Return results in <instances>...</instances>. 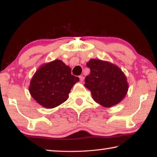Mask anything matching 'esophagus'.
Instances as JSON below:
<instances>
[{
	"label": "esophagus",
	"mask_w": 157,
	"mask_h": 157,
	"mask_svg": "<svg viewBox=\"0 0 157 157\" xmlns=\"http://www.w3.org/2000/svg\"><path fill=\"white\" fill-rule=\"evenodd\" d=\"M84 79V78L83 76H79V80H80V82H83Z\"/></svg>",
	"instance_id": "1"
}]
</instances>
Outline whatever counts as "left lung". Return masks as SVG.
<instances>
[{
    "label": "left lung",
    "instance_id": "left-lung-1",
    "mask_svg": "<svg viewBox=\"0 0 157 157\" xmlns=\"http://www.w3.org/2000/svg\"><path fill=\"white\" fill-rule=\"evenodd\" d=\"M91 72L85 78V87L94 100L104 107L118 105L127 94L129 84L123 71L107 61L91 59L86 63Z\"/></svg>",
    "mask_w": 157,
    "mask_h": 157
}]
</instances>
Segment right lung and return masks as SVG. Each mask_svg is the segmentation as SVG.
Here are the masks:
<instances>
[{
  "label": "right lung",
  "instance_id": "add662e5",
  "mask_svg": "<svg viewBox=\"0 0 157 157\" xmlns=\"http://www.w3.org/2000/svg\"><path fill=\"white\" fill-rule=\"evenodd\" d=\"M79 78L71 75V68L62 60L43 63L36 71L29 86L33 99L42 107L52 109L67 100Z\"/></svg>",
  "mask_w": 157,
  "mask_h": 157
}]
</instances>
